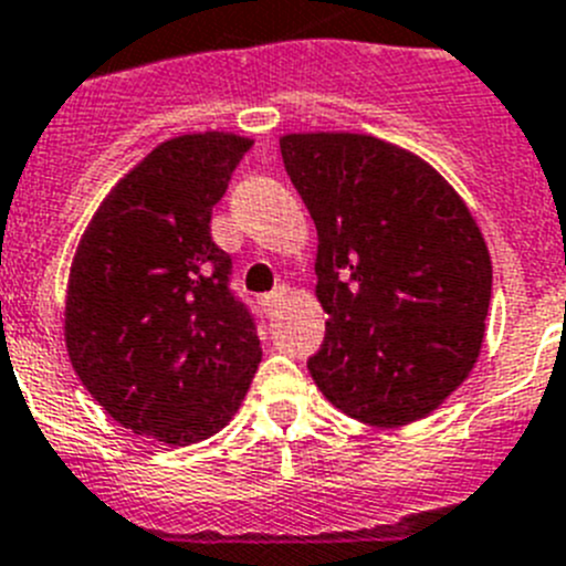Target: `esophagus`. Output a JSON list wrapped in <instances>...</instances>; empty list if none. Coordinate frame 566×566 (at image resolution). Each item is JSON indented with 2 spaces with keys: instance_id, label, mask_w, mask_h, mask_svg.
Segmentation results:
<instances>
[{
  "instance_id": "1",
  "label": "esophagus",
  "mask_w": 566,
  "mask_h": 566,
  "mask_svg": "<svg viewBox=\"0 0 566 566\" xmlns=\"http://www.w3.org/2000/svg\"><path fill=\"white\" fill-rule=\"evenodd\" d=\"M286 294H289L286 286H277V289H274V292H269L266 297H263V308H266L269 314H274V311L280 308V303L286 300Z\"/></svg>"
}]
</instances>
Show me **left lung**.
I'll list each match as a JSON object with an SVG mask.
<instances>
[{"label":"left lung","instance_id":"obj_1","mask_svg":"<svg viewBox=\"0 0 566 566\" xmlns=\"http://www.w3.org/2000/svg\"><path fill=\"white\" fill-rule=\"evenodd\" d=\"M283 165L317 224L323 396L370 427L438 409L474 367L491 303L483 232L423 159L367 134H289Z\"/></svg>","mask_w":566,"mask_h":566}]
</instances>
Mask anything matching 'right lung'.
Returning a JSON list of instances; mask_svg holds the SVG:
<instances>
[{
  "label": "right lung",
  "instance_id": "add662e5",
  "mask_svg": "<svg viewBox=\"0 0 566 566\" xmlns=\"http://www.w3.org/2000/svg\"><path fill=\"white\" fill-rule=\"evenodd\" d=\"M252 139L157 145L97 207L66 289V350L114 421L170 446L230 421L261 361L255 314L230 289L212 207Z\"/></svg>",
  "mask_w": 566,
  "mask_h": 566
}]
</instances>
